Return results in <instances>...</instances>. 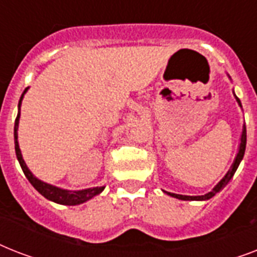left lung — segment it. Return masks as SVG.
<instances>
[{"instance_id":"obj_1","label":"left lung","mask_w":257,"mask_h":257,"mask_svg":"<svg viewBox=\"0 0 257 257\" xmlns=\"http://www.w3.org/2000/svg\"><path fill=\"white\" fill-rule=\"evenodd\" d=\"M236 101H237V104L241 106V102H240V100L237 98V97H236ZM240 140L241 141H240L239 152H237V155H236L233 164H232V167L229 168V171L227 172V175L220 180L219 183H217V185H216L211 192H208V193H205V195L203 196H185V195H177V193H171V192H167V193H168L169 196H172V197H176V199H179V200H197V201H204V200H209L211 197H213L217 192L221 191V189H223L228 183H229V180L233 177L236 169H237V167H239L240 161L243 160L244 152H245V145H247V129H245V125L243 126V133H241V139H240Z\"/></svg>"}]
</instances>
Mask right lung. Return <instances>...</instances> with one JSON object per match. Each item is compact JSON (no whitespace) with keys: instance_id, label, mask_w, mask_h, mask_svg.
I'll return each instance as SVG.
<instances>
[{"instance_id":"right-lung-1","label":"right lung","mask_w":257,"mask_h":257,"mask_svg":"<svg viewBox=\"0 0 257 257\" xmlns=\"http://www.w3.org/2000/svg\"><path fill=\"white\" fill-rule=\"evenodd\" d=\"M28 88L24 90V93L21 94V98H20V102H18V113L17 118H16V122H14V148H16V155H17L18 163L21 165L22 171L25 173L26 179L29 180L30 184L33 185L36 189H37L40 193H41L45 199L50 200V201H54L57 204H64V205H77V204H82L90 200L94 196L100 195L101 192L104 191L105 187H96V188H88V189H82V191H68V189H61V188L54 187V185H50L48 183H44L41 180H38L36 176L29 171V168L26 167L25 161L22 159L21 149H20V145H18V122H20V109H21V101L24 98V94L26 93Z\"/></svg>"}]
</instances>
